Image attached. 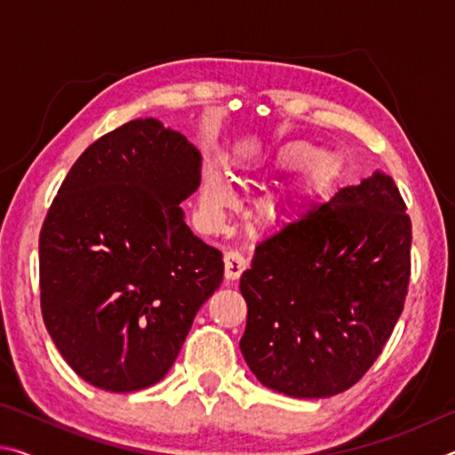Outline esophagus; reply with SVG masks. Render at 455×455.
I'll use <instances>...</instances> for the list:
<instances>
[{
  "label": "esophagus",
  "mask_w": 455,
  "mask_h": 455,
  "mask_svg": "<svg viewBox=\"0 0 455 455\" xmlns=\"http://www.w3.org/2000/svg\"><path fill=\"white\" fill-rule=\"evenodd\" d=\"M249 265V260H246L241 252L230 249L225 252V275L227 279H236V276H241V273Z\"/></svg>",
  "instance_id": "obj_1"
}]
</instances>
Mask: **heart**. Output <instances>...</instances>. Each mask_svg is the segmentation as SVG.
<instances>
[{
  "instance_id": "heart-1",
  "label": "heart",
  "mask_w": 455,
  "mask_h": 455,
  "mask_svg": "<svg viewBox=\"0 0 455 455\" xmlns=\"http://www.w3.org/2000/svg\"><path fill=\"white\" fill-rule=\"evenodd\" d=\"M275 163L283 171H301L307 166V171L313 174H327L335 168L333 154L325 150H317L311 144L305 142H291L281 146L275 154ZM230 196V187L225 176L217 171H211L206 174L203 200L206 209H219L220 204H225Z\"/></svg>"
}]
</instances>
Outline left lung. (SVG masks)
Listing matches in <instances>:
<instances>
[{
  "label": "left lung",
  "instance_id": "1",
  "mask_svg": "<svg viewBox=\"0 0 455 455\" xmlns=\"http://www.w3.org/2000/svg\"><path fill=\"white\" fill-rule=\"evenodd\" d=\"M397 184L375 172L311 203L257 244L241 276V351L257 379L291 397L355 385L403 311L411 219Z\"/></svg>",
  "mask_w": 455,
  "mask_h": 455
}]
</instances>
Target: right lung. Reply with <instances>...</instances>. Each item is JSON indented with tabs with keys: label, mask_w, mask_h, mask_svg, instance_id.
Masks as SVG:
<instances>
[{
	"label": "right lung",
	"mask_w": 455,
	"mask_h": 455,
	"mask_svg": "<svg viewBox=\"0 0 455 455\" xmlns=\"http://www.w3.org/2000/svg\"><path fill=\"white\" fill-rule=\"evenodd\" d=\"M198 184V150L156 118L98 138L66 174L40 230V303L84 381L116 394L158 383L219 289L222 252L179 206Z\"/></svg>",
	"instance_id": "add662e5"
}]
</instances>
